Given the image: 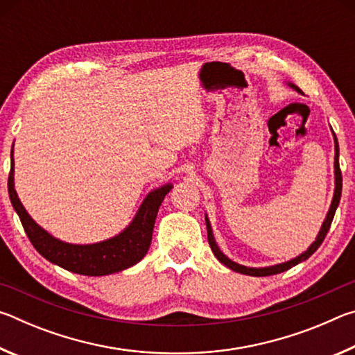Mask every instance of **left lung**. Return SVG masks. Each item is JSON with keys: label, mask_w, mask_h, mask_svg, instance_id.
<instances>
[{"label": "left lung", "mask_w": 355, "mask_h": 355, "mask_svg": "<svg viewBox=\"0 0 355 355\" xmlns=\"http://www.w3.org/2000/svg\"><path fill=\"white\" fill-rule=\"evenodd\" d=\"M290 86L294 89V91L300 92L299 87L294 86V84L290 83ZM332 133H334V131H332ZM334 142H335V163H334V167H335V191H334V199H332V203H330V208H329V213L326 216V219H324V222H322L321 230H320V233H318V236H316L315 241L311 243L310 248L305 250V252H302V254H300L299 257L293 258V260L285 261V263L274 264V266H266V268H248V266H243V264H238L235 261H232L227 255L222 254V250L219 249V245L216 244V239H214L213 230H211V224H209V220H208V216L205 214L209 248H211L213 254L216 255V258H218V260L222 264H225V266L230 268L232 271L239 272V274L252 275V277H266V275H274V274H280V272H284V271H288V269H290V268L296 266V264L305 261V260H307V258H310L311 255L315 254V252L318 250V248H320V245L322 244L324 238H326V235H327L330 224H332L335 211H336V208H338V203H340V199H341V186H343V178H341V171H340V163H338L340 148H338V141H336L335 133H334Z\"/></svg>", "instance_id": "left-lung-1"}]
</instances>
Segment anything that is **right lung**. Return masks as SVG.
I'll use <instances>...</instances> for the list:
<instances>
[{"mask_svg":"<svg viewBox=\"0 0 355 355\" xmlns=\"http://www.w3.org/2000/svg\"><path fill=\"white\" fill-rule=\"evenodd\" d=\"M10 158L8 189L12 207L19 214L29 241L48 261L70 272L98 277V275L120 272L135 266L146 257L152 243L156 214L166 194L172 189V183L163 184L161 188L148 192L133 220L119 235L95 244H70L51 236L28 214L14 188V146H12Z\"/></svg>","mask_w":355,"mask_h":355,"instance_id":"right-lung-1","label":"right lung"}]
</instances>
